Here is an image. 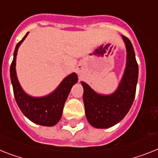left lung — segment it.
<instances>
[{
    "mask_svg": "<svg viewBox=\"0 0 158 158\" xmlns=\"http://www.w3.org/2000/svg\"><path fill=\"white\" fill-rule=\"evenodd\" d=\"M123 39L126 45L127 65L117 90L112 95H101L82 82L86 116L90 124L95 128H107L117 124L126 116L134 100L138 64L132 42L125 36H123Z\"/></svg>",
    "mask_w": 158,
    "mask_h": 158,
    "instance_id": "1",
    "label": "left lung"
}]
</instances>
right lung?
Here are the masks:
<instances>
[{"instance_id": "right-lung-1", "label": "right lung", "mask_w": 158, "mask_h": 158, "mask_svg": "<svg viewBox=\"0 0 158 158\" xmlns=\"http://www.w3.org/2000/svg\"><path fill=\"white\" fill-rule=\"evenodd\" d=\"M27 34L16 46L14 59L10 66V78L14 97L22 112L29 120L43 126H53L60 120L65 102L71 87L76 83L78 78L75 73H72L63 79L53 93L45 97L34 98L26 95L18 83L16 75L15 62L18 47L27 36Z\"/></svg>"}]
</instances>
